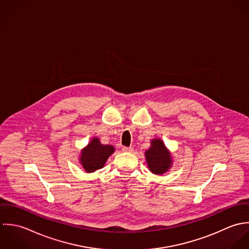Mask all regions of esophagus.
Instances as JSON below:
<instances>
[{"label": "esophagus", "mask_w": 249, "mask_h": 249, "mask_svg": "<svg viewBox=\"0 0 249 249\" xmlns=\"http://www.w3.org/2000/svg\"><path fill=\"white\" fill-rule=\"evenodd\" d=\"M133 150H134L133 147H126V146H123V147H122V151H123V152H132Z\"/></svg>", "instance_id": "obj_1"}]
</instances>
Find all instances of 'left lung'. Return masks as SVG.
I'll use <instances>...</instances> for the list:
<instances>
[{
	"label": "left lung",
	"mask_w": 249,
	"mask_h": 249,
	"mask_svg": "<svg viewBox=\"0 0 249 249\" xmlns=\"http://www.w3.org/2000/svg\"><path fill=\"white\" fill-rule=\"evenodd\" d=\"M145 158L150 171L157 175H161L168 171L172 164L170 152L160 139L151 141V146L145 152Z\"/></svg>",
	"instance_id": "obj_1"
}]
</instances>
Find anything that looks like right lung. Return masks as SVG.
Masks as SVG:
<instances>
[{"instance_id": "1", "label": "right lung", "mask_w": 249, "mask_h": 249, "mask_svg": "<svg viewBox=\"0 0 249 249\" xmlns=\"http://www.w3.org/2000/svg\"><path fill=\"white\" fill-rule=\"evenodd\" d=\"M113 152L112 145H104L98 138H93L88 146L82 150L80 162L87 172H94L104 167L107 160Z\"/></svg>"}]
</instances>
